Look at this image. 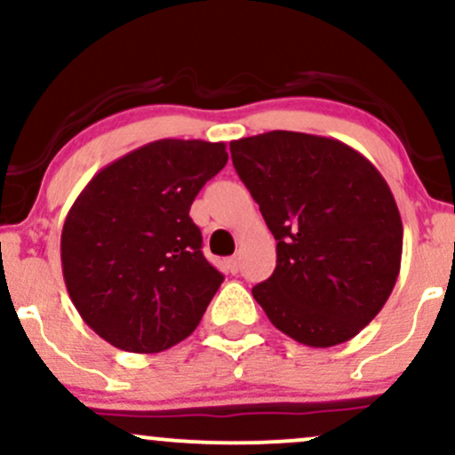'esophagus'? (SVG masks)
Listing matches in <instances>:
<instances>
[{
	"mask_svg": "<svg viewBox=\"0 0 455 455\" xmlns=\"http://www.w3.org/2000/svg\"><path fill=\"white\" fill-rule=\"evenodd\" d=\"M224 263H227V269L231 271V274H237V271H239V259L237 257L227 259V260H224Z\"/></svg>",
	"mask_w": 455,
	"mask_h": 455,
	"instance_id": "obj_1",
	"label": "esophagus"
}]
</instances>
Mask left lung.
Returning a JSON list of instances; mask_svg holds the SVG:
<instances>
[{"label":"left lung","mask_w":455,"mask_h":455,"mask_svg":"<svg viewBox=\"0 0 455 455\" xmlns=\"http://www.w3.org/2000/svg\"><path fill=\"white\" fill-rule=\"evenodd\" d=\"M231 158L278 242L254 299L306 347L351 340L400 274L402 218L387 181L342 140L289 130L233 140Z\"/></svg>","instance_id":"left-lung-1"}]
</instances>
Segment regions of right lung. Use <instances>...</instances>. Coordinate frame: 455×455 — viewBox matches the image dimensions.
Here are the masks:
<instances>
[{
  "label": "right lung",
  "instance_id": "1",
  "mask_svg": "<svg viewBox=\"0 0 455 455\" xmlns=\"http://www.w3.org/2000/svg\"><path fill=\"white\" fill-rule=\"evenodd\" d=\"M224 143L160 139L98 171L61 228L72 304L102 340L160 353L195 331L224 275L190 205L227 164Z\"/></svg>",
  "mask_w": 455,
  "mask_h": 455
}]
</instances>
